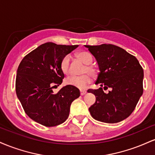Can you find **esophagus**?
Masks as SVG:
<instances>
[{
  "label": "esophagus",
  "mask_w": 155,
  "mask_h": 155,
  "mask_svg": "<svg viewBox=\"0 0 155 155\" xmlns=\"http://www.w3.org/2000/svg\"><path fill=\"white\" fill-rule=\"evenodd\" d=\"M86 93H87L86 90H80V94H81V95H85Z\"/></svg>",
  "instance_id": "1"
}]
</instances>
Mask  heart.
Wrapping results in <instances>:
<instances>
[{"mask_svg": "<svg viewBox=\"0 0 155 155\" xmlns=\"http://www.w3.org/2000/svg\"><path fill=\"white\" fill-rule=\"evenodd\" d=\"M76 57L81 62L87 65L84 68L83 71V73H85V74L81 76H69L65 80V82L68 85L82 90V89L86 88L89 84L91 82L92 80L91 75H95L96 70L93 66L90 65L93 62V58L90 52L85 51H79L76 54ZM60 67H61V70L63 74H66V75L70 74V57H64L61 61Z\"/></svg>", "mask_w": 155, "mask_h": 155, "instance_id": "b5f03b06", "label": "heart"}]
</instances>
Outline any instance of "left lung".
<instances>
[{"instance_id":"8db88e82","label":"left lung","mask_w":155,"mask_h":155,"mask_svg":"<svg viewBox=\"0 0 155 155\" xmlns=\"http://www.w3.org/2000/svg\"><path fill=\"white\" fill-rule=\"evenodd\" d=\"M95 57L99 67L95 84L97 90H88L96 101L89 108L94 119L106 123L124 120L134 111L143 94V71L136 57L113 44L84 45ZM104 89L110 88L108 94Z\"/></svg>"}]
</instances>
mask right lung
<instances>
[{
  "label": "right lung",
  "instance_id": "obj_1",
  "mask_svg": "<svg viewBox=\"0 0 155 155\" xmlns=\"http://www.w3.org/2000/svg\"><path fill=\"white\" fill-rule=\"evenodd\" d=\"M78 47L47 42L27 54L19 63L16 92L27 115L35 122L54 127L68 117L71 104L80 96L79 90L66 85L54 94L52 88L63 82L62 60Z\"/></svg>",
  "mask_w": 155,
  "mask_h": 155
}]
</instances>
